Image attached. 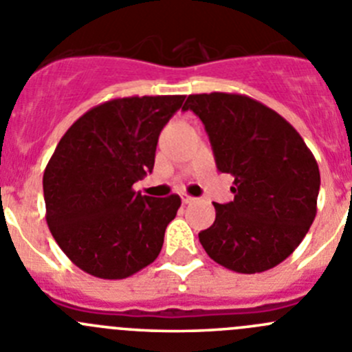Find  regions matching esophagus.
Here are the masks:
<instances>
[{
	"instance_id": "1",
	"label": "esophagus",
	"mask_w": 352,
	"mask_h": 352,
	"mask_svg": "<svg viewBox=\"0 0 352 352\" xmlns=\"http://www.w3.org/2000/svg\"><path fill=\"white\" fill-rule=\"evenodd\" d=\"M180 199H182L184 205H187V203L195 201L196 198H192V196H189V195H186V192H182V195H180Z\"/></svg>"
}]
</instances>
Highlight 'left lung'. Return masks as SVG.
Wrapping results in <instances>:
<instances>
[{
  "label": "left lung",
  "instance_id": "left-lung-1",
  "mask_svg": "<svg viewBox=\"0 0 352 352\" xmlns=\"http://www.w3.org/2000/svg\"><path fill=\"white\" fill-rule=\"evenodd\" d=\"M205 124L219 172L234 199L213 203L215 222L199 232L210 258L241 274L283 262L316 217L320 168L283 116L239 94L189 95L182 107Z\"/></svg>",
  "mask_w": 352,
  "mask_h": 352
}]
</instances>
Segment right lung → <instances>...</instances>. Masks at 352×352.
<instances>
[{"mask_svg": "<svg viewBox=\"0 0 352 352\" xmlns=\"http://www.w3.org/2000/svg\"><path fill=\"white\" fill-rule=\"evenodd\" d=\"M184 95L113 98L71 124L43 173L47 224L69 261L123 280L156 261L177 195L151 198L133 184L153 172L157 137Z\"/></svg>", "mask_w": 352, "mask_h": 352, "instance_id": "add662e5", "label": "right lung"}]
</instances>
